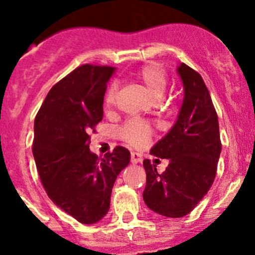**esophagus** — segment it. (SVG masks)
Masks as SVG:
<instances>
[{"label":"esophagus","mask_w":255,"mask_h":255,"mask_svg":"<svg viewBox=\"0 0 255 255\" xmlns=\"http://www.w3.org/2000/svg\"><path fill=\"white\" fill-rule=\"evenodd\" d=\"M130 161H132V164L140 163V161H142V155H140L139 153L132 151V153H130Z\"/></svg>","instance_id":"1"}]
</instances>
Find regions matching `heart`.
<instances>
[{"mask_svg": "<svg viewBox=\"0 0 255 255\" xmlns=\"http://www.w3.org/2000/svg\"><path fill=\"white\" fill-rule=\"evenodd\" d=\"M135 78L145 86V89L155 101L160 100L165 94L166 87H168V79H166L165 71L158 64L151 63L142 66L135 73ZM117 91V82H111L104 96V107L106 110H111L115 106ZM120 137L129 145L143 146L150 139L151 127L145 121L134 118L126 122L120 128Z\"/></svg>", "mask_w": 255, "mask_h": 255, "instance_id": "1", "label": "heart"}]
</instances>
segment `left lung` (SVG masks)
Wrapping results in <instances>:
<instances>
[{
    "instance_id": "obj_1",
    "label": "left lung",
    "mask_w": 255,
    "mask_h": 255,
    "mask_svg": "<svg viewBox=\"0 0 255 255\" xmlns=\"http://www.w3.org/2000/svg\"><path fill=\"white\" fill-rule=\"evenodd\" d=\"M177 74L184 87V100L175 125L151 148L150 154L169 159L159 174L155 164L143 161L146 185L145 205L154 212L171 218L189 215L212 186L220 159L218 117L201 75L181 63Z\"/></svg>"
}]
</instances>
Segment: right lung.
I'll list each match as a JSON object with an SVG mask.
<instances>
[{
	"mask_svg": "<svg viewBox=\"0 0 255 255\" xmlns=\"http://www.w3.org/2000/svg\"><path fill=\"white\" fill-rule=\"evenodd\" d=\"M112 66L85 64L56 82L34 120L33 156L49 199L84 225L99 222L110 210L118 174L130 153L116 146L99 159L90 135L104 116Z\"/></svg>",
	"mask_w": 255,
	"mask_h": 255,
	"instance_id": "obj_1",
	"label": "right lung"
}]
</instances>
